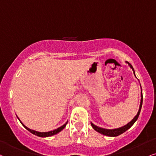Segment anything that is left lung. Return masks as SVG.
<instances>
[{
	"label": "left lung",
	"mask_w": 156,
	"mask_h": 156,
	"mask_svg": "<svg viewBox=\"0 0 156 156\" xmlns=\"http://www.w3.org/2000/svg\"><path fill=\"white\" fill-rule=\"evenodd\" d=\"M128 63V65H129V67H131V68L132 69L133 72L134 73V68H133V67L132 66V65H131L130 63L127 62ZM134 76H135V73H134ZM142 100H143V97H142V91L141 92V102H140V108H139V111L137 112V114H136V116L133 119L132 121H131L129 123H127V124H126L125 126H123L122 127H119V128H117V129H103V128H101V127H99L97 126L94 125V123H92L91 122V126L93 127V129H94L95 131H97V132L100 133V134H102L103 135H105V136H119V135L123 134V132H125L126 131L128 130L129 129H130L131 127L132 126L133 124L135 123V122L136 121V120H137L139 115H140V111H141V108H142Z\"/></svg>",
	"instance_id": "8db88e82"
}]
</instances>
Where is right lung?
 Listing matches in <instances>:
<instances>
[{"mask_svg":"<svg viewBox=\"0 0 156 156\" xmlns=\"http://www.w3.org/2000/svg\"><path fill=\"white\" fill-rule=\"evenodd\" d=\"M17 118H18V117H17ZM18 119H19V121H20V123H22V126H24V128H25L26 129H27V130L29 131L30 132H31L32 134L36 135V136H41V137H48V136H53V135H54V134H58V133L61 132V131L62 130V129H64V128H65V127L66 126V125H67V121L66 123H65L64 125L62 126L59 127V128H57V129H54V130H53V131H50V132H37V131L33 130V129H30L27 128V127L26 126H24V125L23 124V123H22V122L21 121H20L19 118H18Z\"/></svg>","mask_w":156,"mask_h":156,"instance_id":"1","label":"right lung"}]
</instances>
